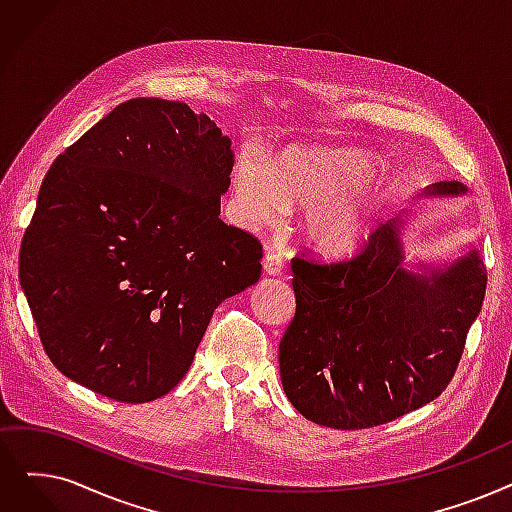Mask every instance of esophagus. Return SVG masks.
<instances>
[{"label": "esophagus", "mask_w": 512, "mask_h": 512, "mask_svg": "<svg viewBox=\"0 0 512 512\" xmlns=\"http://www.w3.org/2000/svg\"><path fill=\"white\" fill-rule=\"evenodd\" d=\"M282 268H284L282 255H278V253H265V257H263V270H265V274L278 276V274H282Z\"/></svg>", "instance_id": "34e87169"}]
</instances>
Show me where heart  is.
I'll use <instances>...</instances> for the list:
<instances>
[{
  "instance_id": "heart-1",
  "label": "heart",
  "mask_w": 512,
  "mask_h": 512,
  "mask_svg": "<svg viewBox=\"0 0 512 512\" xmlns=\"http://www.w3.org/2000/svg\"><path fill=\"white\" fill-rule=\"evenodd\" d=\"M383 165L366 150L295 146L265 165L242 152L234 167V213L244 226L272 224L284 209H305V234L326 253H349L370 238L393 186L355 196Z\"/></svg>"
}]
</instances>
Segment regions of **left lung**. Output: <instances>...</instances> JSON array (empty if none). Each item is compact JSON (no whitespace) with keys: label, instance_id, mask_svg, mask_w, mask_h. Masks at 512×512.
<instances>
[{"label":"left lung","instance_id":"8db88e82","mask_svg":"<svg viewBox=\"0 0 512 512\" xmlns=\"http://www.w3.org/2000/svg\"><path fill=\"white\" fill-rule=\"evenodd\" d=\"M460 182L422 196H460ZM404 219L335 263L293 257L295 318L278 347L291 404L311 422L353 431L385 425L448 387L479 316L487 272L473 249L446 268L404 265Z\"/></svg>","mask_w":512,"mask_h":512}]
</instances>
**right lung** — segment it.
Masks as SVG:
<instances>
[{
	"label": "right lung",
	"instance_id": "right-lung-1",
	"mask_svg": "<svg viewBox=\"0 0 512 512\" xmlns=\"http://www.w3.org/2000/svg\"><path fill=\"white\" fill-rule=\"evenodd\" d=\"M184 102L133 98L43 177L18 276L71 381L127 404L188 372L215 307L261 276V242L219 219L234 152Z\"/></svg>",
	"mask_w": 512,
	"mask_h": 512
}]
</instances>
